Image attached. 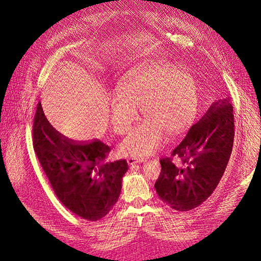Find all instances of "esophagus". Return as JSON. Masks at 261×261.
I'll use <instances>...</instances> for the list:
<instances>
[{
  "instance_id": "esophagus-1",
  "label": "esophagus",
  "mask_w": 261,
  "mask_h": 261,
  "mask_svg": "<svg viewBox=\"0 0 261 261\" xmlns=\"http://www.w3.org/2000/svg\"><path fill=\"white\" fill-rule=\"evenodd\" d=\"M127 162L130 166H136L137 164H140L142 163L143 161H141V159H138V158H134V157H130L127 159Z\"/></svg>"
}]
</instances>
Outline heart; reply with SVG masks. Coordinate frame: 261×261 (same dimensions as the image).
Returning <instances> with one entry per match:
<instances>
[{"instance_id": "b5f03b06", "label": "heart", "mask_w": 261, "mask_h": 261, "mask_svg": "<svg viewBox=\"0 0 261 261\" xmlns=\"http://www.w3.org/2000/svg\"><path fill=\"white\" fill-rule=\"evenodd\" d=\"M168 64H144L125 74L118 94L109 98L111 122L118 134L131 130L139 109L146 120L134 129L119 146L122 156L143 158L154 154L191 122L195 112V82L187 69L172 71Z\"/></svg>"}]
</instances>
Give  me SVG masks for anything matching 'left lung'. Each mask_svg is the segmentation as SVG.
Wrapping results in <instances>:
<instances>
[{"label":"left lung","instance_id":"1","mask_svg":"<svg viewBox=\"0 0 261 261\" xmlns=\"http://www.w3.org/2000/svg\"><path fill=\"white\" fill-rule=\"evenodd\" d=\"M234 140L233 106L218 100L171 153L162 158V172L155 183L164 203L179 212L198 207L213 194L230 159Z\"/></svg>","mask_w":261,"mask_h":261}]
</instances>
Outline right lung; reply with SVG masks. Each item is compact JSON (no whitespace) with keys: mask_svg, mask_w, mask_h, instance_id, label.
Listing matches in <instances>:
<instances>
[{"mask_svg":"<svg viewBox=\"0 0 261 261\" xmlns=\"http://www.w3.org/2000/svg\"><path fill=\"white\" fill-rule=\"evenodd\" d=\"M33 148L57 198L89 221L102 219L119 198L128 163H104L111 147L103 142H77L48 122L38 104L32 127Z\"/></svg>","mask_w":261,"mask_h":261,"instance_id":"right-lung-1","label":"right lung"}]
</instances>
